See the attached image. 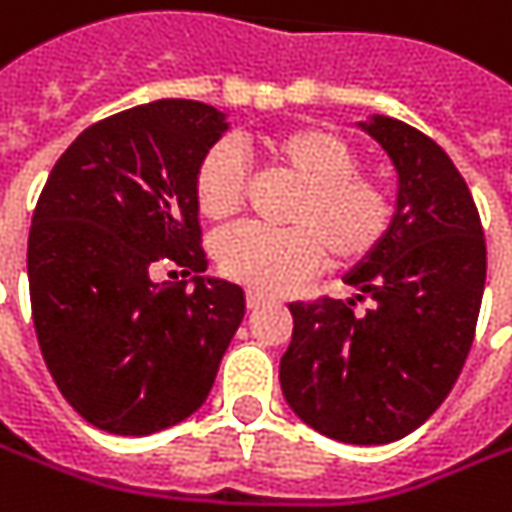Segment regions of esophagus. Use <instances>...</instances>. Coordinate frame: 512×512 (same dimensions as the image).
<instances>
[{
  "label": "esophagus",
  "instance_id": "esophagus-1",
  "mask_svg": "<svg viewBox=\"0 0 512 512\" xmlns=\"http://www.w3.org/2000/svg\"><path fill=\"white\" fill-rule=\"evenodd\" d=\"M266 300H269V297H266L263 291H255V289L246 291V306H249V309H260Z\"/></svg>",
  "mask_w": 512,
  "mask_h": 512
}]
</instances>
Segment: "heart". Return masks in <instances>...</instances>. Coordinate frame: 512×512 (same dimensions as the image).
Instances as JSON below:
<instances>
[{
  "label": "heart",
  "mask_w": 512,
  "mask_h": 512,
  "mask_svg": "<svg viewBox=\"0 0 512 512\" xmlns=\"http://www.w3.org/2000/svg\"><path fill=\"white\" fill-rule=\"evenodd\" d=\"M263 155L297 195L286 209L289 229L232 226L215 238V263L229 280L257 291H283L306 280L323 257L334 269L360 266L388 240L397 221L394 189L360 172V152L323 127H297L263 141ZM246 192V164L235 144L203 152L192 195L203 218L235 215Z\"/></svg>",
  "instance_id": "heart-1"
}]
</instances>
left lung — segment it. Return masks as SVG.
Masks as SVG:
<instances>
[{
  "instance_id": "1",
  "label": "left lung",
  "mask_w": 512,
  "mask_h": 512,
  "mask_svg": "<svg viewBox=\"0 0 512 512\" xmlns=\"http://www.w3.org/2000/svg\"><path fill=\"white\" fill-rule=\"evenodd\" d=\"M399 172L388 240L345 277L354 300L291 303L280 385L291 411L348 445H388L416 431L462 374L482 309L487 246L479 209L448 152L416 127L362 124Z\"/></svg>"
}]
</instances>
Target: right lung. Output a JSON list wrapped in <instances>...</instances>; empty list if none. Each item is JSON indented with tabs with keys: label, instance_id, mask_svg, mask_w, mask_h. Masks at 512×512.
<instances>
[{
	"label": "right lung",
	"instance_id": "add662e5",
	"mask_svg": "<svg viewBox=\"0 0 512 512\" xmlns=\"http://www.w3.org/2000/svg\"><path fill=\"white\" fill-rule=\"evenodd\" d=\"M223 113L161 98L101 118L62 152L33 209L27 280L50 377L90 425L147 436L209 394L243 320V289L203 280L192 175ZM167 259L196 289L149 280Z\"/></svg>",
	"mask_w": 512,
	"mask_h": 512
}]
</instances>
